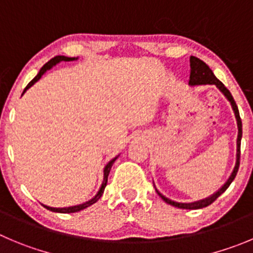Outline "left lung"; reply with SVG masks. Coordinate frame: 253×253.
<instances>
[{"instance_id": "obj_1", "label": "left lung", "mask_w": 253, "mask_h": 253, "mask_svg": "<svg viewBox=\"0 0 253 253\" xmlns=\"http://www.w3.org/2000/svg\"><path fill=\"white\" fill-rule=\"evenodd\" d=\"M201 84H214V86L219 89V92H221V93H222L223 96L227 98L228 102L231 103V107H232L233 113H235L236 122H237V129H238L237 140H236V162H235V167H233L232 172H231V174L228 176L227 181H226V182L223 183V185L221 186V187H219L216 192L212 193V195L209 196V197L202 198V200H198V201H195V202L172 201V200H169V197H166V196L162 195V193L160 192L157 188H156L155 183H153V186H155V188H156V192L159 193L160 197H161L162 200L166 202V204L177 207V209L198 210V209H204V207H207L209 205H211L212 202L216 200V198H218L219 196L222 195V193L227 190L228 186L231 185V182L235 180V177H236V174H237V171H238V166H240V148H241V138H242V122H241L240 112H238L237 105H236V102H235V100H233L231 92L226 88L225 84H223L222 82L219 81V80L214 76L211 68H210L209 66L204 62V61L200 60V58L195 57V56H191L190 57V79H188V86L193 87V86H201Z\"/></svg>"}]
</instances>
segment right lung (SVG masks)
<instances>
[{
    "label": "right lung",
    "instance_id": "obj_1",
    "mask_svg": "<svg viewBox=\"0 0 253 253\" xmlns=\"http://www.w3.org/2000/svg\"><path fill=\"white\" fill-rule=\"evenodd\" d=\"M76 60H79V57H67V56H60V55L56 56V57H53V58H52V60H49L48 62L46 63V65L42 66V68H41V70H40V72L37 73L36 77H35V79L32 80V81H31L30 84H27V86H26V88L23 89L22 94L25 93V92L27 91V89L30 88V87L34 86V84H36V82L39 81V80L41 79L42 76H43L44 73H46L47 71L51 70V68L53 67V66H56V65H57V63L62 62V61H65V62H70V61H76ZM119 156H120V155H117V156H116V157H113V159L111 160V161H108L107 164H106L105 169H103V180H102V183H101L100 190L97 191V193H96V195H94L93 197L91 198V200H88V201L84 202V204L76 205V206L61 207V209H57V207H49V206H47V205H42V206H43L44 209L49 210V211H52V212H60V213H73V212L82 211V210L87 209V207H89V206H91V205L96 204V202H97L98 200H100V198H101V196H102L103 191H105L106 185H107V178H108V174H110L111 167L113 166V162H115L116 160L119 159Z\"/></svg>",
    "mask_w": 253,
    "mask_h": 253
}]
</instances>
